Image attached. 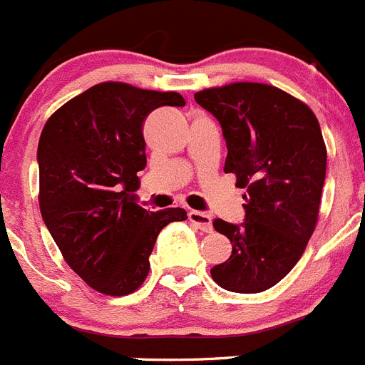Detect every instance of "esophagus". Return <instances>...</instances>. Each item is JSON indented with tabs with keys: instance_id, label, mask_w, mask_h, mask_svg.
<instances>
[{
	"instance_id": "34e87169",
	"label": "esophagus",
	"mask_w": 365,
	"mask_h": 365,
	"mask_svg": "<svg viewBox=\"0 0 365 365\" xmlns=\"http://www.w3.org/2000/svg\"><path fill=\"white\" fill-rule=\"evenodd\" d=\"M188 218H190V222H192V224L195 225V227L200 229V231H204V232H211V231H213L211 217L207 213H202V211L192 210L188 213Z\"/></svg>"
}]
</instances>
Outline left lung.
I'll list each match as a JSON object with an SVG mask.
<instances>
[{
  "label": "left lung",
  "instance_id": "obj_1",
  "mask_svg": "<svg viewBox=\"0 0 365 365\" xmlns=\"http://www.w3.org/2000/svg\"><path fill=\"white\" fill-rule=\"evenodd\" d=\"M195 102L220 123L224 172L247 190L240 225L213 222L232 251L211 277L229 292H263L299 262L317 224L326 177L321 127L307 103L258 82L204 89Z\"/></svg>",
  "mask_w": 365,
  "mask_h": 365
}]
</instances>
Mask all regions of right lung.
Returning <instances> with one entry per match:
<instances>
[{
	"label": "right lung",
	"mask_w": 365,
	"mask_h": 365,
	"mask_svg": "<svg viewBox=\"0 0 365 365\" xmlns=\"http://www.w3.org/2000/svg\"><path fill=\"white\" fill-rule=\"evenodd\" d=\"M185 103L179 93L102 82L55 110L41 133L43 220L66 263L106 296L140 289L161 229L188 218L182 207L143 210L130 193L147 166L143 121Z\"/></svg>",
	"instance_id": "1"
}]
</instances>
